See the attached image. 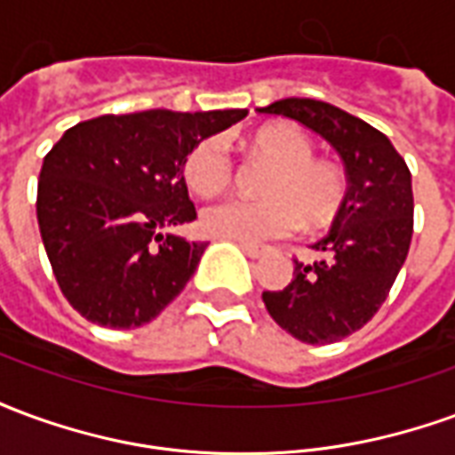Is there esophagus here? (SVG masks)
<instances>
[{"label": "esophagus", "mask_w": 455, "mask_h": 455, "mask_svg": "<svg viewBox=\"0 0 455 455\" xmlns=\"http://www.w3.org/2000/svg\"><path fill=\"white\" fill-rule=\"evenodd\" d=\"M238 246H241V251H243V253H246L248 258H253V260H256V258L263 256V248H258V246H248V243H238Z\"/></svg>", "instance_id": "esophagus-1"}]
</instances>
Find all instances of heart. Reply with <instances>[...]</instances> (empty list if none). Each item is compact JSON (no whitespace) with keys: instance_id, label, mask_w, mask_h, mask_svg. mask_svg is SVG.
<instances>
[{"instance_id":"obj_1","label":"heart","mask_w":455,"mask_h":455,"mask_svg":"<svg viewBox=\"0 0 455 455\" xmlns=\"http://www.w3.org/2000/svg\"><path fill=\"white\" fill-rule=\"evenodd\" d=\"M251 146L273 163L263 182L266 199L227 197L202 212L209 236L260 246L292 234L299 221L322 227L334 217L346 195L343 172L331 163L315 160V146L305 131L273 124L253 133ZM185 180L197 195H214L231 180V158L221 139L199 140L185 163Z\"/></svg>"}]
</instances>
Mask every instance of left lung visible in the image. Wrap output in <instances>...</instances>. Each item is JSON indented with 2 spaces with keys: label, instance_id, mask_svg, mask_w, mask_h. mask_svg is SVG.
I'll use <instances>...</instances> for the list:
<instances>
[{
  "label": "left lung",
  "instance_id": "left-lung-1",
  "mask_svg": "<svg viewBox=\"0 0 455 455\" xmlns=\"http://www.w3.org/2000/svg\"><path fill=\"white\" fill-rule=\"evenodd\" d=\"M258 112L299 121L343 160L348 192L331 231L312 243L319 260H295L292 283L263 292L267 315L287 334L312 346L341 341L380 309L410 253V168L385 133L334 104L287 97Z\"/></svg>",
  "mask_w": 455,
  "mask_h": 455
}]
</instances>
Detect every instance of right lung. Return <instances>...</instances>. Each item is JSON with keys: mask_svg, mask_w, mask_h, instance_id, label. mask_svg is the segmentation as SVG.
<instances>
[{"mask_svg": "<svg viewBox=\"0 0 455 455\" xmlns=\"http://www.w3.org/2000/svg\"><path fill=\"white\" fill-rule=\"evenodd\" d=\"M246 109L107 114L63 133L38 178V228L68 302L92 324L136 329L195 275L207 243L170 228L197 219L185 163Z\"/></svg>", "mask_w": 455, "mask_h": 455, "instance_id": "obj_1", "label": "right lung"}]
</instances>
